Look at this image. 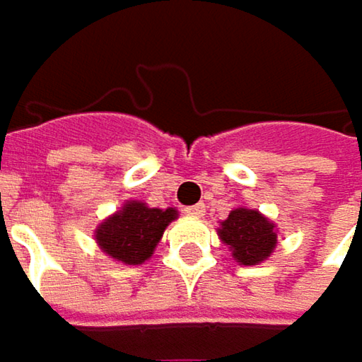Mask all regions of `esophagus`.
Wrapping results in <instances>:
<instances>
[{
    "mask_svg": "<svg viewBox=\"0 0 362 362\" xmlns=\"http://www.w3.org/2000/svg\"><path fill=\"white\" fill-rule=\"evenodd\" d=\"M185 213H187L189 217H202V215L206 213V206H204L202 202H198V204H194V206H187Z\"/></svg>",
    "mask_w": 362,
    "mask_h": 362,
    "instance_id": "obj_1",
    "label": "esophagus"
}]
</instances>
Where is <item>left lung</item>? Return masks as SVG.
Returning <instances> with one entry per match:
<instances>
[{
  "instance_id": "left-lung-1",
  "label": "left lung",
  "mask_w": 362,
  "mask_h": 362,
  "mask_svg": "<svg viewBox=\"0 0 362 362\" xmlns=\"http://www.w3.org/2000/svg\"><path fill=\"white\" fill-rule=\"evenodd\" d=\"M217 236L240 266L264 264L278 245L276 223L249 206H236L230 211L228 219L219 221Z\"/></svg>"
}]
</instances>
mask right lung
Here are the masks:
<instances>
[{
  "instance_id": "obj_1",
  "label": "right lung",
  "mask_w": 362,
  "mask_h": 362,
  "mask_svg": "<svg viewBox=\"0 0 362 362\" xmlns=\"http://www.w3.org/2000/svg\"><path fill=\"white\" fill-rule=\"evenodd\" d=\"M177 217L179 211L173 206L153 209L141 200H126L115 213L96 226L94 240L113 262L124 266H141L153 255L164 230Z\"/></svg>"
}]
</instances>
